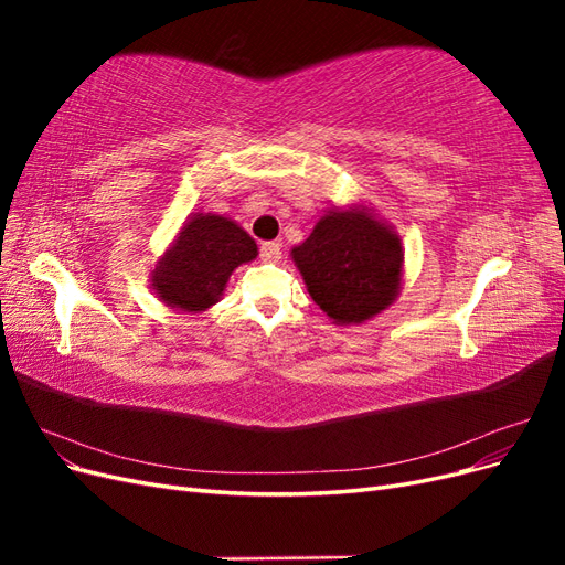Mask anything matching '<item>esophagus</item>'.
Returning <instances> with one entry per match:
<instances>
[{"mask_svg":"<svg viewBox=\"0 0 565 565\" xmlns=\"http://www.w3.org/2000/svg\"><path fill=\"white\" fill-rule=\"evenodd\" d=\"M280 243H273V241H266L259 245V256L262 262H278L280 259Z\"/></svg>","mask_w":565,"mask_h":565,"instance_id":"obj_1","label":"esophagus"}]
</instances>
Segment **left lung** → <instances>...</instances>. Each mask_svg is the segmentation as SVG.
Wrapping results in <instances>:
<instances>
[{
  "label": "left lung",
  "instance_id": "left-lung-1",
  "mask_svg": "<svg viewBox=\"0 0 565 565\" xmlns=\"http://www.w3.org/2000/svg\"><path fill=\"white\" fill-rule=\"evenodd\" d=\"M292 259L311 299L334 322H363L398 295L401 241L365 210L324 214Z\"/></svg>",
  "mask_w": 565,
  "mask_h": 565
}]
</instances>
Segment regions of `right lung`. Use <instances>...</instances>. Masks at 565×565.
I'll list each match as a JSON object with an SVG mask.
<instances>
[{"label": "right lung", "mask_w": 565, "mask_h": 565, "mask_svg": "<svg viewBox=\"0 0 565 565\" xmlns=\"http://www.w3.org/2000/svg\"><path fill=\"white\" fill-rule=\"evenodd\" d=\"M256 256V243L233 221L198 214L152 273V289L181 311H204L224 292L233 268Z\"/></svg>", "instance_id": "right-lung-1"}]
</instances>
